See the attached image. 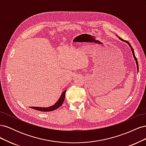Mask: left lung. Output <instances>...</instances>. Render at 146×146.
I'll return each mask as SVG.
<instances>
[{
    "mask_svg": "<svg viewBox=\"0 0 146 146\" xmlns=\"http://www.w3.org/2000/svg\"><path fill=\"white\" fill-rule=\"evenodd\" d=\"M119 39H120V40H121V41H123V42H125L127 43L128 44H129V46H130V47L131 48V52H132V54H133V57H134V59H135V60L136 61V66H137V71H138V70H138V69H139V67H138V61H137V59H136V56H135V52H134V50H133V48H132V47H131V44H130V42H129L127 41L123 40V39H122L121 38H120V37H119Z\"/></svg>",
    "mask_w": 146,
    "mask_h": 146,
    "instance_id": "obj_1",
    "label": "left lung"
}]
</instances>
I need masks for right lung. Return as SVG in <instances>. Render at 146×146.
Segmentation results:
<instances>
[{"label": "right lung", "mask_w": 146, "mask_h": 146, "mask_svg": "<svg viewBox=\"0 0 146 146\" xmlns=\"http://www.w3.org/2000/svg\"><path fill=\"white\" fill-rule=\"evenodd\" d=\"M66 90H65L64 91H63V92L61 94L60 99H58V100L56 102L50 107H31L30 108H32L34 110H38V111H44V112H47V111H54V110L58 108L60 106L63 104V102L64 100V98H65V94H66Z\"/></svg>", "instance_id": "obj_1"}]
</instances>
